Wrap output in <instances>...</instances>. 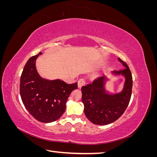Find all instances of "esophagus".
Here are the masks:
<instances>
[{
  "instance_id": "obj_1",
  "label": "esophagus",
  "mask_w": 157,
  "mask_h": 157,
  "mask_svg": "<svg viewBox=\"0 0 157 157\" xmlns=\"http://www.w3.org/2000/svg\"><path fill=\"white\" fill-rule=\"evenodd\" d=\"M85 83H86V82H85L84 78H80V79H79L78 81V87L79 88H81V87L84 86V85L85 84Z\"/></svg>"
}]
</instances>
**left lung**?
<instances>
[{
    "instance_id": "8db88e82",
    "label": "left lung",
    "mask_w": 157,
    "mask_h": 157,
    "mask_svg": "<svg viewBox=\"0 0 157 157\" xmlns=\"http://www.w3.org/2000/svg\"><path fill=\"white\" fill-rule=\"evenodd\" d=\"M118 60L124 69L114 71L111 74L115 77H124V83L121 92H107L105 86L109 78L107 76L99 77L92 84L81 88L84 114L94 124L107 125L115 122L124 113L129 104L132 89V73L125 62L120 58Z\"/></svg>"
}]
</instances>
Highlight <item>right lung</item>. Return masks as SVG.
I'll use <instances>...</instances> for the list:
<instances>
[{
	"label": "right lung",
	"mask_w": 157,
	"mask_h": 157,
	"mask_svg": "<svg viewBox=\"0 0 157 157\" xmlns=\"http://www.w3.org/2000/svg\"><path fill=\"white\" fill-rule=\"evenodd\" d=\"M27 61L20 78V92L27 110L35 119L49 123L57 121L65 111V105L71 92L77 89V82L68 84L60 79L42 78L36 68L40 55Z\"/></svg>",
	"instance_id": "add662e5"
}]
</instances>
